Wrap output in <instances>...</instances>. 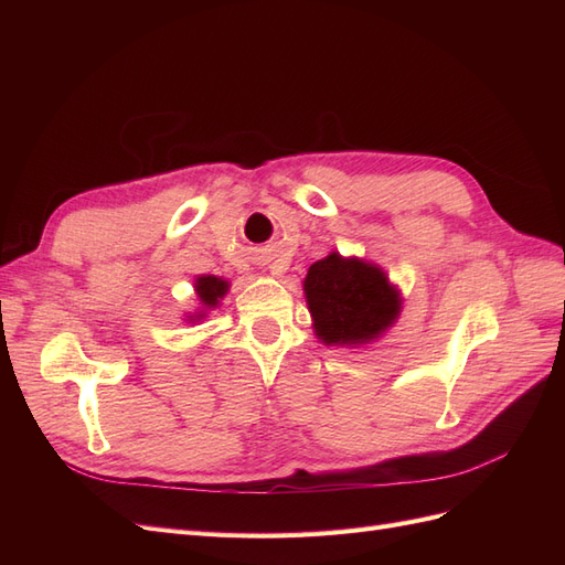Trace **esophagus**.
Instances as JSON below:
<instances>
[{
    "mask_svg": "<svg viewBox=\"0 0 565 565\" xmlns=\"http://www.w3.org/2000/svg\"><path fill=\"white\" fill-rule=\"evenodd\" d=\"M276 276H278V270H276Z\"/></svg>",
    "mask_w": 565,
    "mask_h": 565,
    "instance_id": "34e87169",
    "label": "esophagus"
}]
</instances>
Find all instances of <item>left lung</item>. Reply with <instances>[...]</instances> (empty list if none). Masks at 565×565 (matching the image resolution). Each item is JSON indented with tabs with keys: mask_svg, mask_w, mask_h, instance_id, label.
<instances>
[{
	"mask_svg": "<svg viewBox=\"0 0 565 565\" xmlns=\"http://www.w3.org/2000/svg\"><path fill=\"white\" fill-rule=\"evenodd\" d=\"M313 332L324 347H365L391 330L403 311L398 285L382 266L330 252L303 278Z\"/></svg>",
	"mask_w": 565,
	"mask_h": 565,
	"instance_id": "1",
	"label": "left lung"
}]
</instances>
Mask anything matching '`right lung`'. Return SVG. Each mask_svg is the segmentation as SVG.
Returning <instances> with one entry per match:
<instances>
[{"label": "right lung", "instance_id": "add662e5", "mask_svg": "<svg viewBox=\"0 0 565 565\" xmlns=\"http://www.w3.org/2000/svg\"><path fill=\"white\" fill-rule=\"evenodd\" d=\"M193 287H195V297H198L200 306L193 313H185V320L188 322H200V320L207 318V313L212 309H216L221 299L228 295L231 282L226 278H218V276H198Z\"/></svg>", "mask_w": 565, "mask_h": 565}]
</instances>
